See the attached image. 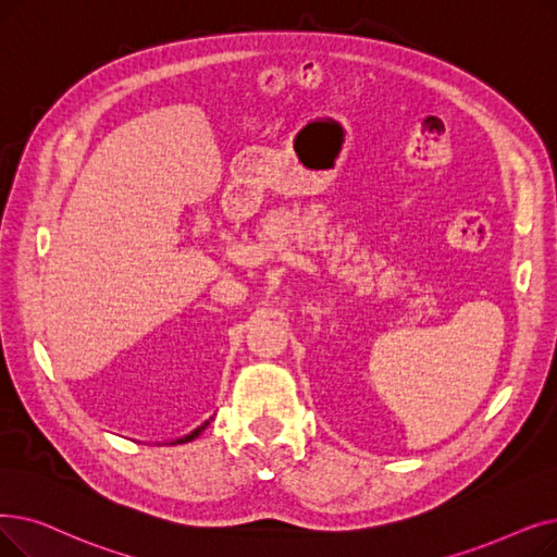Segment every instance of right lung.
Wrapping results in <instances>:
<instances>
[{
	"label": "right lung",
	"instance_id": "obj_1",
	"mask_svg": "<svg viewBox=\"0 0 557 557\" xmlns=\"http://www.w3.org/2000/svg\"><path fill=\"white\" fill-rule=\"evenodd\" d=\"M211 421H213V417H211L209 421H205L202 425H198V428H196V430H193V432H188V434H186V437H180V440L171 442V446H175V444H186V442H193V440H196V437H198V434H200V432H202V430H205V428H207V425H209Z\"/></svg>",
	"mask_w": 557,
	"mask_h": 557
}]
</instances>
